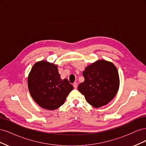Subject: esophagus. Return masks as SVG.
Returning <instances> with one entry per match:
<instances>
[{
	"label": "esophagus",
	"instance_id": "34e87169",
	"mask_svg": "<svg viewBox=\"0 0 146 146\" xmlns=\"http://www.w3.org/2000/svg\"><path fill=\"white\" fill-rule=\"evenodd\" d=\"M73 86H74V88H75V89H77V86H78V84L77 83H74L73 84Z\"/></svg>",
	"mask_w": 146,
	"mask_h": 146
}]
</instances>
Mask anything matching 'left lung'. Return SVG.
I'll list each match as a JSON object with an SVG mask.
<instances>
[{
	"instance_id": "8db88e82",
	"label": "left lung",
	"mask_w": 146,
	"mask_h": 146,
	"mask_svg": "<svg viewBox=\"0 0 146 146\" xmlns=\"http://www.w3.org/2000/svg\"><path fill=\"white\" fill-rule=\"evenodd\" d=\"M83 76L85 81L79 84L78 90L93 107L106 105L116 96L120 81L117 69L112 62L97 60L86 66Z\"/></svg>"
}]
</instances>
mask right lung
Returning <instances> with one entry per match:
<instances>
[{"mask_svg":"<svg viewBox=\"0 0 146 146\" xmlns=\"http://www.w3.org/2000/svg\"><path fill=\"white\" fill-rule=\"evenodd\" d=\"M28 87L32 99L48 110L60 107L73 89L68 79L61 78L58 67L46 60L35 63L28 76Z\"/></svg>","mask_w":146,"mask_h":146,"instance_id":"add662e5","label":"right lung"}]
</instances>
